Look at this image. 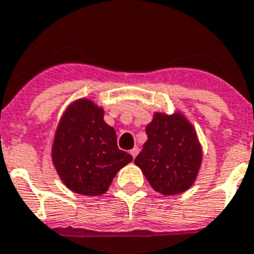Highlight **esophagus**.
<instances>
[{
	"mask_svg": "<svg viewBox=\"0 0 254 254\" xmlns=\"http://www.w3.org/2000/svg\"><path fill=\"white\" fill-rule=\"evenodd\" d=\"M138 152H140V149H138L137 146H136V148H133L132 151H130V155H132L133 159H136V156L138 155Z\"/></svg>",
	"mask_w": 254,
	"mask_h": 254,
	"instance_id": "obj_1",
	"label": "esophagus"
}]
</instances>
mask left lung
Listing matches in <instances>:
<instances>
[{
	"label": "left lung",
	"instance_id": "obj_1",
	"mask_svg": "<svg viewBox=\"0 0 254 254\" xmlns=\"http://www.w3.org/2000/svg\"><path fill=\"white\" fill-rule=\"evenodd\" d=\"M145 132L148 140L134 163L152 189L163 195L187 191L202 163V148L194 127L180 113H155Z\"/></svg>",
	"mask_w": 254,
	"mask_h": 254
}]
</instances>
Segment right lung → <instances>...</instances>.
<instances>
[{
	"mask_svg": "<svg viewBox=\"0 0 254 254\" xmlns=\"http://www.w3.org/2000/svg\"><path fill=\"white\" fill-rule=\"evenodd\" d=\"M133 157L118 149L116 130L103 121V109L78 99L65 109L56 129L52 161L62 182L76 194L97 196Z\"/></svg>",
	"mask_w": 254,
	"mask_h": 254,
	"instance_id": "right-lung-1",
	"label": "right lung"
}]
</instances>
